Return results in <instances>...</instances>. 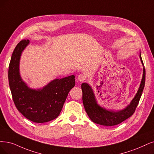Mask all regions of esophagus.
Here are the masks:
<instances>
[{"label": "esophagus", "instance_id": "obj_1", "mask_svg": "<svg viewBox=\"0 0 154 154\" xmlns=\"http://www.w3.org/2000/svg\"><path fill=\"white\" fill-rule=\"evenodd\" d=\"M86 79H87L86 76L85 75H84V74H80V75H78V79H79V81H81V82L85 81L86 80Z\"/></svg>", "mask_w": 154, "mask_h": 154}]
</instances>
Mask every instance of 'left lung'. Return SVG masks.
Segmentation results:
<instances>
[{
  "label": "left lung",
  "mask_w": 154,
  "mask_h": 154,
  "mask_svg": "<svg viewBox=\"0 0 154 154\" xmlns=\"http://www.w3.org/2000/svg\"><path fill=\"white\" fill-rule=\"evenodd\" d=\"M140 60L143 65L141 54ZM145 82V69L143 68V74L140 88L131 103L126 109L117 112L107 111L100 107L95 100L94 95L91 87L86 83H82L81 88L82 91V101L85 110L93 122L103 126H112L117 125L126 120L133 116L140 101L141 96L143 93Z\"/></svg>",
  "instance_id": "8db88e82"
}]
</instances>
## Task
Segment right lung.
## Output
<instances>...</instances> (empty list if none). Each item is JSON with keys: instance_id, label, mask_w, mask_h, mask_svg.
Instances as JSON below:
<instances>
[{"instance_id": "1", "label": "right lung", "mask_w": 154, "mask_h": 154, "mask_svg": "<svg viewBox=\"0 0 154 154\" xmlns=\"http://www.w3.org/2000/svg\"><path fill=\"white\" fill-rule=\"evenodd\" d=\"M28 43V40L23 39L13 51L8 71L9 87L14 103L23 116L34 122H46L60 115L68 93L75 86V76L56 79L42 89L28 88L19 73L21 53Z\"/></svg>"}]
</instances>
